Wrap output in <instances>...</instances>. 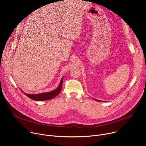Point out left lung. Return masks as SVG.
<instances>
[{
	"label": "left lung",
	"instance_id": "left-lung-1",
	"mask_svg": "<svg viewBox=\"0 0 146 146\" xmlns=\"http://www.w3.org/2000/svg\"><path fill=\"white\" fill-rule=\"evenodd\" d=\"M95 99V100H97V101H99V102H100L99 100H96V99Z\"/></svg>",
	"mask_w": 146,
	"mask_h": 146
}]
</instances>
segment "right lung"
Masks as SVG:
<instances>
[{
	"label": "right lung",
	"mask_w": 146,
	"mask_h": 146,
	"mask_svg": "<svg viewBox=\"0 0 146 146\" xmlns=\"http://www.w3.org/2000/svg\"><path fill=\"white\" fill-rule=\"evenodd\" d=\"M63 78L64 77L62 78L60 84L58 88L55 89V90L48 92H45V93H41V94H28L25 92H24L22 90V92L27 95L28 98L30 99L34 100H37V101H41V100H50L58 95L60 92L62 90V82H63Z\"/></svg>",
	"instance_id": "1"
}]
</instances>
